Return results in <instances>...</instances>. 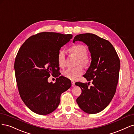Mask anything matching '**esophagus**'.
I'll return each instance as SVG.
<instances>
[{
  "mask_svg": "<svg viewBox=\"0 0 134 134\" xmlns=\"http://www.w3.org/2000/svg\"><path fill=\"white\" fill-rule=\"evenodd\" d=\"M71 83H72V87H73V86L75 85V82L74 81H72L71 82Z\"/></svg>",
  "mask_w": 134,
  "mask_h": 134,
  "instance_id": "esophagus-1",
  "label": "esophagus"
}]
</instances>
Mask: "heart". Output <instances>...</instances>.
Instances as JSON below:
<instances>
[{
	"instance_id": "obj_1",
	"label": "heart",
	"mask_w": 134,
	"mask_h": 134,
	"mask_svg": "<svg viewBox=\"0 0 134 134\" xmlns=\"http://www.w3.org/2000/svg\"><path fill=\"white\" fill-rule=\"evenodd\" d=\"M70 51L71 53L78 57L76 61V64L77 65L81 64L84 67H87L91 63V58L87 53V49L84 45L81 44L73 45L70 48ZM57 62L60 67L64 66L66 63V52L63 49L59 50L58 52ZM79 65L75 67H68L63 71L62 75L66 78L74 81L83 73V67Z\"/></svg>"
}]
</instances>
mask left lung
<instances>
[{
  "instance_id": "1",
  "label": "left lung",
  "mask_w": 134,
  "mask_h": 134,
  "mask_svg": "<svg viewBox=\"0 0 134 134\" xmlns=\"http://www.w3.org/2000/svg\"><path fill=\"white\" fill-rule=\"evenodd\" d=\"M81 41L88 46L92 57L91 65L84 77L89 83L77 82L82 90L77 98L81 110L90 114L100 113L109 105L116 92L119 81L120 61L111 43L92 33L77 35L73 41Z\"/></svg>"
}]
</instances>
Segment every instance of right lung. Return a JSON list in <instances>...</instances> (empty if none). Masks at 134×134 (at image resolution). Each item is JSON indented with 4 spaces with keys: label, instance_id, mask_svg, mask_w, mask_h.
Listing matches in <instances>:
<instances>
[{
    "label": "right lung",
    "instance_id": "obj_1",
    "mask_svg": "<svg viewBox=\"0 0 134 134\" xmlns=\"http://www.w3.org/2000/svg\"><path fill=\"white\" fill-rule=\"evenodd\" d=\"M72 37L71 34L41 32L28 38L19 48L14 62L17 87L21 100L34 113H52L61 94L71 87V81L63 76L55 83H49L48 79L59 76L57 54Z\"/></svg>",
    "mask_w": 134,
    "mask_h": 134
}]
</instances>
